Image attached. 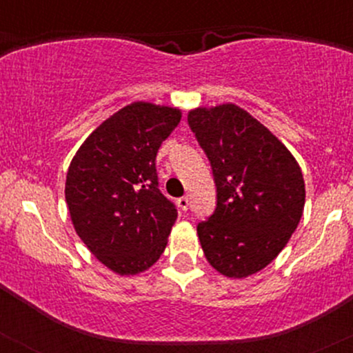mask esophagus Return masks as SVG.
<instances>
[{"label": "esophagus", "instance_id": "esophagus-1", "mask_svg": "<svg viewBox=\"0 0 353 353\" xmlns=\"http://www.w3.org/2000/svg\"><path fill=\"white\" fill-rule=\"evenodd\" d=\"M177 205H179L181 210H188L189 209V197H181V199H177Z\"/></svg>", "mask_w": 353, "mask_h": 353}]
</instances>
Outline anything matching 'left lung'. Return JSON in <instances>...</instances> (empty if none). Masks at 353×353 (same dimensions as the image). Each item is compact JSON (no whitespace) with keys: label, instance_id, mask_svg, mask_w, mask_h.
Instances as JSON below:
<instances>
[{"label":"left lung","instance_id":"1","mask_svg":"<svg viewBox=\"0 0 353 353\" xmlns=\"http://www.w3.org/2000/svg\"><path fill=\"white\" fill-rule=\"evenodd\" d=\"M188 123L208 156L217 192L214 212L197 224L205 259L228 277L259 272L301 221V168L265 125L236 104L197 108Z\"/></svg>","mask_w":353,"mask_h":353}]
</instances>
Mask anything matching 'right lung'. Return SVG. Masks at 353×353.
<instances>
[{"instance_id":"obj_1","label":"right lung","mask_w":353,"mask_h":353,"mask_svg":"<svg viewBox=\"0 0 353 353\" xmlns=\"http://www.w3.org/2000/svg\"><path fill=\"white\" fill-rule=\"evenodd\" d=\"M179 121L176 108L129 104L91 132L68 169L76 232L121 275L149 269L168 245L177 209L161 192L156 156Z\"/></svg>"}]
</instances>
